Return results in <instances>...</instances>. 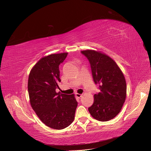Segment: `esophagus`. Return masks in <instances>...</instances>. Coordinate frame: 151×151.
Instances as JSON below:
<instances>
[{"label": "esophagus", "mask_w": 151, "mask_h": 151, "mask_svg": "<svg viewBox=\"0 0 151 151\" xmlns=\"http://www.w3.org/2000/svg\"><path fill=\"white\" fill-rule=\"evenodd\" d=\"M76 96L78 97V98H81V97H82V94H80V93H76Z\"/></svg>", "instance_id": "obj_1"}]
</instances>
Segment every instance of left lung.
Segmentation results:
<instances>
[{
  "mask_svg": "<svg viewBox=\"0 0 151 151\" xmlns=\"http://www.w3.org/2000/svg\"><path fill=\"white\" fill-rule=\"evenodd\" d=\"M88 59L93 80L99 86L100 92L93 96L88 111L98 121L113 119L122 110L127 96L126 80L121 69L109 55L101 51H81Z\"/></svg>",
  "mask_w": 151,
  "mask_h": 151,
  "instance_id": "8db88e82",
  "label": "left lung"
}]
</instances>
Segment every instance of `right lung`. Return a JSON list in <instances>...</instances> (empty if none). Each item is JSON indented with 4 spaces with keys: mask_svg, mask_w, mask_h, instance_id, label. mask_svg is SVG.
Returning <instances> with one entry per match:
<instances>
[{
    "mask_svg": "<svg viewBox=\"0 0 151 151\" xmlns=\"http://www.w3.org/2000/svg\"><path fill=\"white\" fill-rule=\"evenodd\" d=\"M68 54H53L42 58L28 76V91L32 109L43 123L55 130L70 125L78 105L74 94L55 91L61 81L59 66Z\"/></svg>",
    "mask_w": 151,
    "mask_h": 151,
    "instance_id": "obj_1",
    "label": "right lung"
}]
</instances>
